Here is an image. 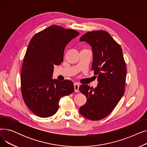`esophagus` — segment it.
<instances>
[{
    "label": "esophagus",
    "instance_id": "obj_1",
    "mask_svg": "<svg viewBox=\"0 0 147 147\" xmlns=\"http://www.w3.org/2000/svg\"><path fill=\"white\" fill-rule=\"evenodd\" d=\"M79 84L78 83H75L74 84V91L76 92H79Z\"/></svg>",
    "mask_w": 147,
    "mask_h": 147
}]
</instances>
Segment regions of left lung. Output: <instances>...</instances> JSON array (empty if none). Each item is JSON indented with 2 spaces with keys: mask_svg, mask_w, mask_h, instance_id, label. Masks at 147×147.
Wrapping results in <instances>:
<instances>
[{
  "mask_svg": "<svg viewBox=\"0 0 147 147\" xmlns=\"http://www.w3.org/2000/svg\"><path fill=\"white\" fill-rule=\"evenodd\" d=\"M80 41L91 46L92 69L97 76L98 85L95 89L87 84L80 86L87 101L80 107L79 112L89 120H99L111 113L125 93L126 64L121 46L105 31L89 32Z\"/></svg>",
  "mask_w": 147,
  "mask_h": 147,
  "instance_id": "1",
  "label": "left lung"
}]
</instances>
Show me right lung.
<instances>
[{
	"instance_id": "add662e5",
	"label": "right lung",
	"mask_w": 147,
	"mask_h": 147,
	"mask_svg": "<svg viewBox=\"0 0 147 147\" xmlns=\"http://www.w3.org/2000/svg\"><path fill=\"white\" fill-rule=\"evenodd\" d=\"M79 35L77 31L52 26L31 39L21 69V92L26 104L37 116L55 114L60 98L74 92L71 81L61 82L52 76L54 65L63 61L66 45Z\"/></svg>"
}]
</instances>
